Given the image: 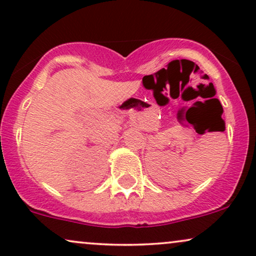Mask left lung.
Returning a JSON list of instances; mask_svg holds the SVG:
<instances>
[{
    "mask_svg": "<svg viewBox=\"0 0 256 256\" xmlns=\"http://www.w3.org/2000/svg\"><path fill=\"white\" fill-rule=\"evenodd\" d=\"M222 121H224V120H222Z\"/></svg>",
    "mask_w": 256,
    "mask_h": 256,
    "instance_id": "obj_1",
    "label": "left lung"
}]
</instances>
